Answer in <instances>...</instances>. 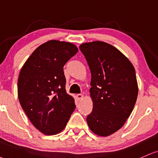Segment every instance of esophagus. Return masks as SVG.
Returning <instances> with one entry per match:
<instances>
[{
	"label": "esophagus",
	"instance_id": "esophagus-1",
	"mask_svg": "<svg viewBox=\"0 0 158 158\" xmlns=\"http://www.w3.org/2000/svg\"><path fill=\"white\" fill-rule=\"evenodd\" d=\"M77 97L78 100H81V99H83V95L82 94H77Z\"/></svg>",
	"mask_w": 158,
	"mask_h": 158
}]
</instances>
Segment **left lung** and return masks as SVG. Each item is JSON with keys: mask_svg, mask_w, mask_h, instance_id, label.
I'll return each instance as SVG.
<instances>
[{"mask_svg": "<svg viewBox=\"0 0 158 158\" xmlns=\"http://www.w3.org/2000/svg\"><path fill=\"white\" fill-rule=\"evenodd\" d=\"M80 50L91 75L93 109L87 123L93 133L108 136L124 125L135 106L139 91L135 69L125 56L106 42L83 43Z\"/></svg>", "mask_w": 158, "mask_h": 158, "instance_id": "obj_1", "label": "left lung"}]
</instances>
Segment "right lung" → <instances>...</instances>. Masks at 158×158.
I'll return each instance as SVG.
<instances>
[{
    "label": "right lung",
    "mask_w": 158,
    "mask_h": 158,
    "mask_svg": "<svg viewBox=\"0 0 158 158\" xmlns=\"http://www.w3.org/2000/svg\"><path fill=\"white\" fill-rule=\"evenodd\" d=\"M78 50L75 44L50 40L28 58L19 75V103L29 120L44 135L61 132L75 109L67 93L63 67Z\"/></svg>",
    "instance_id": "right-lung-1"
}]
</instances>
